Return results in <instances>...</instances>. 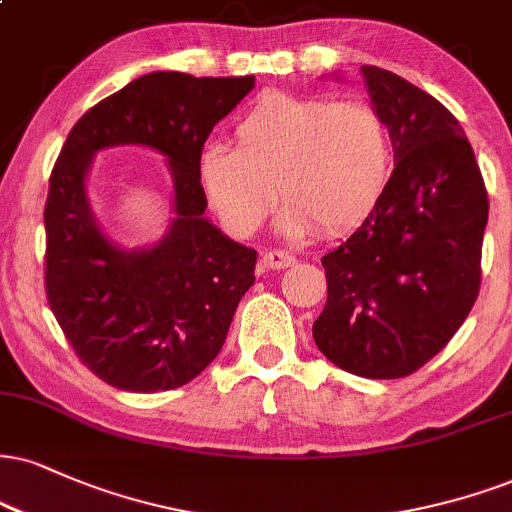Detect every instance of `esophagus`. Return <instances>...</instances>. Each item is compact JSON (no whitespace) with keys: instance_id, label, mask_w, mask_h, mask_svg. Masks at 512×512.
Wrapping results in <instances>:
<instances>
[{"instance_id":"1","label":"esophagus","mask_w":512,"mask_h":512,"mask_svg":"<svg viewBox=\"0 0 512 512\" xmlns=\"http://www.w3.org/2000/svg\"><path fill=\"white\" fill-rule=\"evenodd\" d=\"M295 257L291 252H283V250H267L262 255V267L264 269H286L293 267Z\"/></svg>"}]
</instances>
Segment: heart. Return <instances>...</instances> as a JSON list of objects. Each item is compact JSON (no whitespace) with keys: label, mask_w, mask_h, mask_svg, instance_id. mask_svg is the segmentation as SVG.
I'll use <instances>...</instances> for the list:
<instances>
[{"label":"heart","mask_w":512,"mask_h":512,"mask_svg":"<svg viewBox=\"0 0 512 512\" xmlns=\"http://www.w3.org/2000/svg\"><path fill=\"white\" fill-rule=\"evenodd\" d=\"M233 143H205L195 159L202 197L233 236H252L286 195V233L355 229L391 181L389 128L365 102L267 92L236 121Z\"/></svg>","instance_id":"b5f03b06"}]
</instances>
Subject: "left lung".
Wrapping results in <instances>:
<instances>
[{
    "instance_id": "8db88e82",
    "label": "left lung",
    "mask_w": 512,
    "mask_h": 512,
    "mask_svg": "<svg viewBox=\"0 0 512 512\" xmlns=\"http://www.w3.org/2000/svg\"><path fill=\"white\" fill-rule=\"evenodd\" d=\"M362 76L396 166L377 209L322 257L326 305L312 336L350 374L400 379L470 315L489 195L463 126L439 100L377 66H362Z\"/></svg>"
}]
</instances>
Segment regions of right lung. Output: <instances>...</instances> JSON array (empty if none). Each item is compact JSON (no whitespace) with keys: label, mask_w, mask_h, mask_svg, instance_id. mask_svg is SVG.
I'll use <instances>...</instances> for the list:
<instances>
[{"label":"right lung","mask_w":512,"mask_h":512,"mask_svg":"<svg viewBox=\"0 0 512 512\" xmlns=\"http://www.w3.org/2000/svg\"><path fill=\"white\" fill-rule=\"evenodd\" d=\"M255 88V76L155 71L88 109L61 147L45 205L47 303L78 360L121 391L193 381L224 346L255 283L257 252L205 217L195 159L212 128ZM145 144L167 157L175 211L147 251H121L96 226L84 193L95 151Z\"/></svg>","instance_id":"1"}]
</instances>
